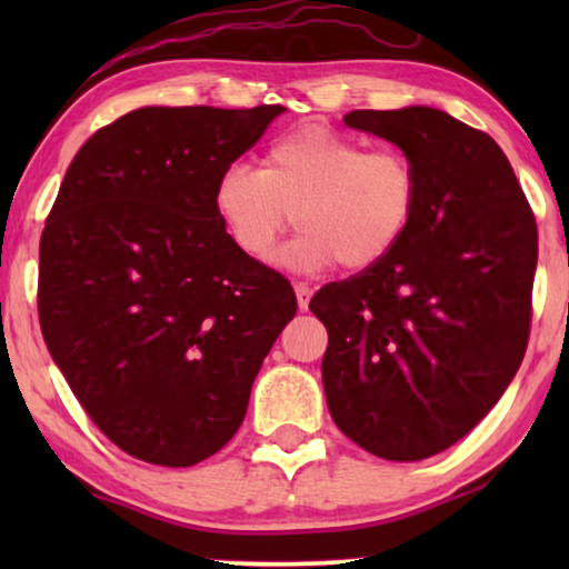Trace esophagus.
Here are the masks:
<instances>
[{
	"label": "esophagus",
	"instance_id": "1",
	"mask_svg": "<svg viewBox=\"0 0 569 569\" xmlns=\"http://www.w3.org/2000/svg\"><path fill=\"white\" fill-rule=\"evenodd\" d=\"M295 295H298V308L308 310L310 306V290L306 284H295Z\"/></svg>",
	"mask_w": 569,
	"mask_h": 569
}]
</instances>
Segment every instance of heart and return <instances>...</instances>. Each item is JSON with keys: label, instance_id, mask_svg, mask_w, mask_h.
Listing matches in <instances>:
<instances>
[{"label": "heart", "instance_id": "obj_1", "mask_svg": "<svg viewBox=\"0 0 569 569\" xmlns=\"http://www.w3.org/2000/svg\"><path fill=\"white\" fill-rule=\"evenodd\" d=\"M419 204V176L407 152L370 147L326 127L277 137L261 168L230 166L217 178L212 207L232 246L263 261L290 228L300 236L279 256L287 269L313 271L341 263L376 267L401 243Z\"/></svg>", "mask_w": 569, "mask_h": 569}]
</instances>
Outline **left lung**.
<instances>
[{
    "label": "left lung",
    "mask_w": 569,
    "mask_h": 569,
    "mask_svg": "<svg viewBox=\"0 0 569 569\" xmlns=\"http://www.w3.org/2000/svg\"><path fill=\"white\" fill-rule=\"evenodd\" d=\"M419 176L407 236L376 267L321 287L323 388L333 422L386 461H422L477 427L531 333L539 232L500 144L438 108L352 111Z\"/></svg>",
    "instance_id": "8db88e82"
}]
</instances>
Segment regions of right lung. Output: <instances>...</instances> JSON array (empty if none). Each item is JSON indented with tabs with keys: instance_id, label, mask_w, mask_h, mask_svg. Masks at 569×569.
Segmentation results:
<instances>
[{
	"instance_id": "obj_1",
	"label": "right lung",
	"mask_w": 569,
	"mask_h": 569,
	"mask_svg": "<svg viewBox=\"0 0 569 569\" xmlns=\"http://www.w3.org/2000/svg\"><path fill=\"white\" fill-rule=\"evenodd\" d=\"M282 106L139 108L74 154L41 236L38 321L53 362L113 446L193 466L238 432L298 300L240 253L217 178Z\"/></svg>"
}]
</instances>
